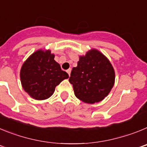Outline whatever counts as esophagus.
<instances>
[{
  "label": "esophagus",
  "mask_w": 147,
  "mask_h": 147,
  "mask_svg": "<svg viewBox=\"0 0 147 147\" xmlns=\"http://www.w3.org/2000/svg\"><path fill=\"white\" fill-rule=\"evenodd\" d=\"M66 72L67 73V74H68V75H71V68H68V69L67 70V71H66Z\"/></svg>",
  "instance_id": "34e87169"
}]
</instances>
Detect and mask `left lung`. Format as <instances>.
Wrapping results in <instances>:
<instances>
[{"label": "left lung", "mask_w": 147, "mask_h": 147, "mask_svg": "<svg viewBox=\"0 0 147 147\" xmlns=\"http://www.w3.org/2000/svg\"><path fill=\"white\" fill-rule=\"evenodd\" d=\"M74 94L85 103L94 104L107 96L115 82V71L103 54L92 49L80 56L69 78Z\"/></svg>", "instance_id": "8db88e82"}]
</instances>
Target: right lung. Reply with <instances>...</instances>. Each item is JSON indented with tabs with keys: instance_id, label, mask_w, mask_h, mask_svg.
Segmentation results:
<instances>
[{
	"instance_id": "right-lung-1",
	"label": "right lung",
	"mask_w": 147,
	"mask_h": 147,
	"mask_svg": "<svg viewBox=\"0 0 147 147\" xmlns=\"http://www.w3.org/2000/svg\"><path fill=\"white\" fill-rule=\"evenodd\" d=\"M23 88L32 98L44 100L51 96L55 88L69 77L54 60L50 50L35 51L25 61L20 70Z\"/></svg>"
}]
</instances>
